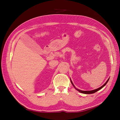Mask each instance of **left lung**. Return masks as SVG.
I'll use <instances>...</instances> for the list:
<instances>
[{
  "instance_id": "8db88e82",
  "label": "left lung",
  "mask_w": 120,
  "mask_h": 120,
  "mask_svg": "<svg viewBox=\"0 0 120 120\" xmlns=\"http://www.w3.org/2000/svg\"><path fill=\"white\" fill-rule=\"evenodd\" d=\"M110 79V78H109ZM109 79L107 81V82H106V83H105V84L104 85H103L102 86H101V87H100L99 88H98V89H95V90H88V91H84V90H79V89H76L75 88V86L74 85V84L73 83H72V82H71V83H72V85L74 86L75 87V88L77 90H78V91L79 92H80V93H82V94H93V93H96V92H97V91H98V90H101V88H103V87L106 85L107 83V82H108L109 81Z\"/></svg>"
}]
</instances>
